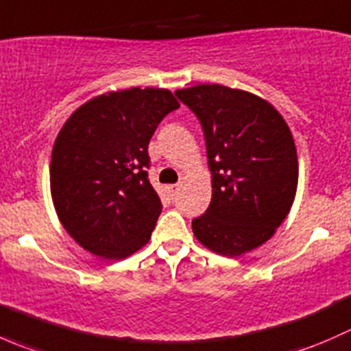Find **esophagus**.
<instances>
[{"instance_id":"obj_1","label":"esophagus","mask_w":351,"mask_h":351,"mask_svg":"<svg viewBox=\"0 0 351 351\" xmlns=\"http://www.w3.org/2000/svg\"><path fill=\"white\" fill-rule=\"evenodd\" d=\"M178 190H180V185H168V186H166V192L169 193V197H175L176 193H178Z\"/></svg>"}]
</instances>
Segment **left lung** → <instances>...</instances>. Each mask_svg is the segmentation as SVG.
Segmentation results:
<instances>
[{"label": "left lung", "instance_id": "8db88e82", "mask_svg": "<svg viewBox=\"0 0 351 351\" xmlns=\"http://www.w3.org/2000/svg\"><path fill=\"white\" fill-rule=\"evenodd\" d=\"M200 120L212 200L193 219L195 238L222 256H241L271 238L293 204L299 162L292 132L263 98L222 84L176 90Z\"/></svg>", "mask_w": 351, "mask_h": 351}]
</instances>
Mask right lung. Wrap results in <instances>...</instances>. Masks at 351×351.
Returning a JSON list of instances; mask_svg holds the SVG:
<instances>
[{
  "instance_id": "obj_1",
  "label": "right lung",
  "mask_w": 351,
  "mask_h": 351,
  "mask_svg": "<svg viewBox=\"0 0 351 351\" xmlns=\"http://www.w3.org/2000/svg\"><path fill=\"white\" fill-rule=\"evenodd\" d=\"M178 107L165 88L110 91L81 105L59 130L52 202L86 251L122 260L149 241L162 205L147 178V146L159 122Z\"/></svg>"
}]
</instances>
